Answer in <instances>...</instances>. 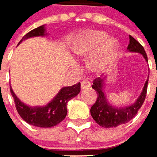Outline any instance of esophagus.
<instances>
[{
	"mask_svg": "<svg viewBox=\"0 0 157 157\" xmlns=\"http://www.w3.org/2000/svg\"><path fill=\"white\" fill-rule=\"evenodd\" d=\"M90 86H91V83L88 82V81H83L81 83V88L82 89H86V88H88Z\"/></svg>",
	"mask_w": 157,
	"mask_h": 157,
	"instance_id": "obj_1",
	"label": "esophagus"
}]
</instances>
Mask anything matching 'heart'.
I'll list each match as a JSON object with an SVG mask.
<instances>
[{
	"mask_svg": "<svg viewBox=\"0 0 157 157\" xmlns=\"http://www.w3.org/2000/svg\"><path fill=\"white\" fill-rule=\"evenodd\" d=\"M108 38L109 36L104 32L93 31L86 33L76 43L74 48L75 51L82 55L94 54L90 61L92 68L95 70H103L107 68L112 60L118 48L115 40H108ZM101 46L102 48L100 51L99 48Z\"/></svg>",
	"mask_w": 157,
	"mask_h": 157,
	"instance_id": "b5f03b06",
	"label": "heart"
}]
</instances>
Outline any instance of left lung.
Listing matches in <instances>:
<instances>
[{
	"instance_id": "left-lung-1",
	"label": "left lung",
	"mask_w": 157,
	"mask_h": 157,
	"mask_svg": "<svg viewBox=\"0 0 157 157\" xmlns=\"http://www.w3.org/2000/svg\"><path fill=\"white\" fill-rule=\"evenodd\" d=\"M129 51L132 52H139L141 53L146 61H148L147 55L144 47L132 36H130V44L127 48ZM105 78L98 77L93 81L92 88L97 91L98 98L96 103L92 106L90 112L91 116L95 120V121L104 128H115L121 124H125L132 120L135 115L137 114L138 110L144 104L147 93V86H148V79L145 82L144 87L141 96L138 98L136 102L128 107L124 108H114L110 106L106 99V97L103 92V83Z\"/></svg>"
}]
</instances>
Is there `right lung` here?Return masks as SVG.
<instances>
[{
  "label": "right lung",
  "instance_id": "1",
  "mask_svg": "<svg viewBox=\"0 0 157 157\" xmlns=\"http://www.w3.org/2000/svg\"><path fill=\"white\" fill-rule=\"evenodd\" d=\"M44 26H38L24 36L20 42L28 37L44 36ZM10 90L13 98L15 109L25 121L36 127L50 128L58 125L65 119L67 115V102L80 93L81 84L78 83L71 86L63 87L53 98V100L45 107H28L17 98L11 87Z\"/></svg>",
  "mask_w": 157,
  "mask_h": 157
}]
</instances>
